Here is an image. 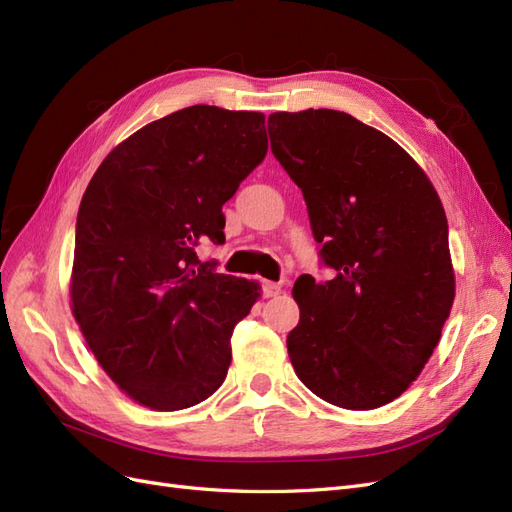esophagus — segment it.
<instances>
[{
    "instance_id": "1",
    "label": "esophagus",
    "mask_w": 512,
    "mask_h": 512,
    "mask_svg": "<svg viewBox=\"0 0 512 512\" xmlns=\"http://www.w3.org/2000/svg\"><path fill=\"white\" fill-rule=\"evenodd\" d=\"M282 294V286L275 282H262V297L271 299V297H280Z\"/></svg>"
}]
</instances>
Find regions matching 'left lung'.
I'll list each match as a JSON object with an SVG mask.
<instances>
[{
    "label": "left lung",
    "mask_w": 512,
    "mask_h": 512,
    "mask_svg": "<svg viewBox=\"0 0 512 512\" xmlns=\"http://www.w3.org/2000/svg\"><path fill=\"white\" fill-rule=\"evenodd\" d=\"M269 138L335 269L324 284L294 282L290 363L333 406L391 404L423 371L455 299L440 196L406 149L348 113H273Z\"/></svg>",
    "instance_id": "left-lung-1"
}]
</instances>
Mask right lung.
Segmentation results:
<instances>
[{"instance_id":"obj_1","label":"right lung","mask_w":512,"mask_h":512,"mask_svg":"<svg viewBox=\"0 0 512 512\" xmlns=\"http://www.w3.org/2000/svg\"><path fill=\"white\" fill-rule=\"evenodd\" d=\"M267 156L265 115L196 104L147 123L98 166L76 218L70 307L121 393L158 412L220 389L254 280L200 265L222 205Z\"/></svg>"}]
</instances>
